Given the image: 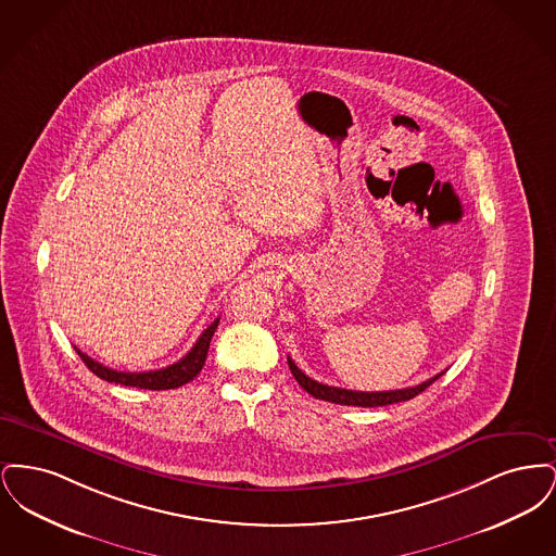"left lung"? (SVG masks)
<instances>
[{"label":"left lung","mask_w":556,"mask_h":556,"mask_svg":"<svg viewBox=\"0 0 556 556\" xmlns=\"http://www.w3.org/2000/svg\"><path fill=\"white\" fill-rule=\"evenodd\" d=\"M288 365H290L291 375L295 377V381L300 383L302 390H306L308 394L317 400L325 402H333V404H345V406H388V404H396V402H406L410 397L419 396L425 392L435 379H440L444 372H438L435 377L427 379L419 386L413 388H404V390H392V392H354V390H344V388H333V386H325L318 383L315 379H311L306 372L295 367V363L288 356Z\"/></svg>","instance_id":"8db88e82"}]
</instances>
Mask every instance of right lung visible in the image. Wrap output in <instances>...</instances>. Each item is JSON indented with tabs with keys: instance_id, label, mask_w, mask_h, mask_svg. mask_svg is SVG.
I'll use <instances>...</instances> for the list:
<instances>
[{
	"instance_id": "1",
	"label": "right lung",
	"mask_w": 556,
	"mask_h": 556,
	"mask_svg": "<svg viewBox=\"0 0 556 556\" xmlns=\"http://www.w3.org/2000/svg\"><path fill=\"white\" fill-rule=\"evenodd\" d=\"M216 327H218V318H214L211 327L204 329V333L198 338V342L193 344V348L187 352L181 361L159 370L127 372V370L108 369L102 363L83 354L80 350H77V352H79L80 361L87 365V369L96 372L100 379H104L108 383H121V386L139 388V390H175V388H181V386L189 383L204 367Z\"/></svg>"
}]
</instances>
